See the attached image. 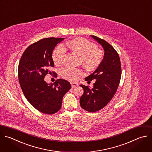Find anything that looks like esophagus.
Masks as SVG:
<instances>
[{"label": "esophagus", "instance_id": "obj_1", "mask_svg": "<svg viewBox=\"0 0 152 152\" xmlns=\"http://www.w3.org/2000/svg\"><path fill=\"white\" fill-rule=\"evenodd\" d=\"M71 85H72V86L73 88H74V87H76V86H77V84L76 83H73V82H72V83H71Z\"/></svg>", "mask_w": 152, "mask_h": 152}]
</instances>
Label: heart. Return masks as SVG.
Wrapping results in <instances>:
<instances>
[{"mask_svg": "<svg viewBox=\"0 0 152 152\" xmlns=\"http://www.w3.org/2000/svg\"><path fill=\"white\" fill-rule=\"evenodd\" d=\"M65 46H57L53 53L52 58L57 66H62L66 53ZM66 46L71 51L79 57V63L89 72L96 70L102 63L104 59V52L97 48V45L83 38H75L66 43ZM83 75L82 71L77 68L69 66L63 67L60 71L61 76L69 81L76 80L79 76Z\"/></svg>", "mask_w": 152, "mask_h": 152, "instance_id": "b5f03b06", "label": "heart"}]
</instances>
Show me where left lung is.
Masks as SVG:
<instances>
[{
    "label": "left lung",
    "instance_id": "obj_1",
    "mask_svg": "<svg viewBox=\"0 0 152 152\" xmlns=\"http://www.w3.org/2000/svg\"><path fill=\"white\" fill-rule=\"evenodd\" d=\"M91 36L102 45L104 56L101 65L85 79L88 82L95 79L93 88L80 85L84 91L80 98V104L84 110L95 112L104 108L115 95L119 85L122 70L119 54L114 48L103 39Z\"/></svg>",
    "mask_w": 152,
    "mask_h": 152
}]
</instances>
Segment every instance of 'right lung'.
I'll return each mask as SVG.
<instances>
[{"label": "right lung", "mask_w": 152, "mask_h": 152, "mask_svg": "<svg viewBox=\"0 0 152 152\" xmlns=\"http://www.w3.org/2000/svg\"><path fill=\"white\" fill-rule=\"evenodd\" d=\"M64 38L48 37L30 45L20 60L18 75L20 85L28 102L39 112L52 115L59 111L64 94L71 88L70 82L58 79L48 84L44 78L52 73L54 67L53 51L56 45Z\"/></svg>", "instance_id": "add662e5"}]
</instances>
